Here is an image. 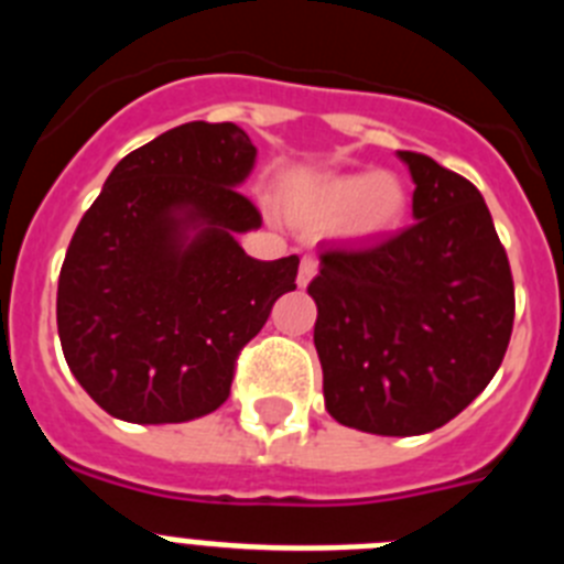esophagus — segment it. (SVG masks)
<instances>
[{"label": "esophagus", "mask_w": 564, "mask_h": 564, "mask_svg": "<svg viewBox=\"0 0 564 564\" xmlns=\"http://www.w3.org/2000/svg\"><path fill=\"white\" fill-rule=\"evenodd\" d=\"M316 271H318V259L311 257V253H307V257H302V262H299L296 285H299V288H307V285H311V279L316 276Z\"/></svg>", "instance_id": "1"}]
</instances>
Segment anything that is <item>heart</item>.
<instances>
[{
	"label": "heart",
	"instance_id": "b5f03b06",
	"mask_svg": "<svg viewBox=\"0 0 564 564\" xmlns=\"http://www.w3.org/2000/svg\"><path fill=\"white\" fill-rule=\"evenodd\" d=\"M285 206L299 226L327 228L344 220L352 237H381L403 226L410 192L392 172L333 174L299 186Z\"/></svg>",
	"mask_w": 564,
	"mask_h": 564
}]
</instances>
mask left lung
<instances>
[{"instance_id":"left-lung-1","label":"left lung","mask_w":564,"mask_h":564,"mask_svg":"<svg viewBox=\"0 0 564 564\" xmlns=\"http://www.w3.org/2000/svg\"><path fill=\"white\" fill-rule=\"evenodd\" d=\"M398 158L415 223L372 246L322 248L307 293L327 412L410 437L460 415L500 370L514 279L482 194L426 154Z\"/></svg>"}]
</instances>
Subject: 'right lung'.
<instances>
[{"instance_id":"obj_1","label":"right lung","mask_w":564,"mask_h":564,"mask_svg":"<svg viewBox=\"0 0 564 564\" xmlns=\"http://www.w3.org/2000/svg\"><path fill=\"white\" fill-rule=\"evenodd\" d=\"M253 161L237 123H183L129 152L78 223L58 276V338L112 417L183 423L217 410L239 350L296 291V253L262 262L237 242L262 226L237 188Z\"/></svg>"}]
</instances>
